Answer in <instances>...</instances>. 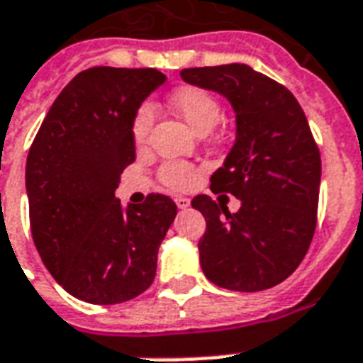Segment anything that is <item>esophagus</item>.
Listing matches in <instances>:
<instances>
[{
	"mask_svg": "<svg viewBox=\"0 0 363 363\" xmlns=\"http://www.w3.org/2000/svg\"><path fill=\"white\" fill-rule=\"evenodd\" d=\"M174 203H177V208L179 209H186L190 206V200L189 198H182V196H179V198H174Z\"/></svg>",
	"mask_w": 363,
	"mask_h": 363,
	"instance_id": "34e87169",
	"label": "esophagus"
}]
</instances>
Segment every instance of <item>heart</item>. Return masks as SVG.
<instances>
[{
	"instance_id": "1",
	"label": "heart",
	"mask_w": 363,
	"mask_h": 363,
	"mask_svg": "<svg viewBox=\"0 0 363 363\" xmlns=\"http://www.w3.org/2000/svg\"><path fill=\"white\" fill-rule=\"evenodd\" d=\"M171 106L177 113L181 115L182 121L198 134H208L221 119V106H219L216 96H211L209 92H206L202 88H196V86L179 88L177 92H173ZM154 104H142L133 119V138L138 146H142L147 140L152 127H154ZM160 179L167 189L186 190L194 184L196 171L186 163L169 161L160 169Z\"/></svg>"
}]
</instances>
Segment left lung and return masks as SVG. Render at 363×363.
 Segmentation results:
<instances>
[{"label": "left lung", "mask_w": 363, "mask_h": 363, "mask_svg": "<svg viewBox=\"0 0 363 363\" xmlns=\"http://www.w3.org/2000/svg\"><path fill=\"white\" fill-rule=\"evenodd\" d=\"M181 77L227 98L236 119L211 190L236 196L240 209L230 213L206 194L192 200L206 217L203 275L229 291L271 289L296 271L315 230L321 157L308 119L284 86L242 63L182 69Z\"/></svg>", "instance_id": "8db88e82"}]
</instances>
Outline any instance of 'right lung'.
<instances>
[{
	"instance_id": "add662e5",
	"label": "right lung",
	"mask_w": 363,
	"mask_h": 363,
	"mask_svg": "<svg viewBox=\"0 0 363 363\" xmlns=\"http://www.w3.org/2000/svg\"><path fill=\"white\" fill-rule=\"evenodd\" d=\"M155 69L92 67L61 90L26 160L30 230L69 294L121 304L154 283L157 250L177 216L163 194L123 208L115 198L134 154L133 119L165 82Z\"/></svg>"
}]
</instances>
